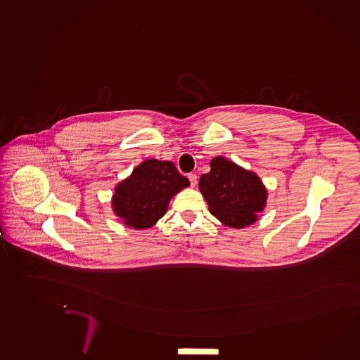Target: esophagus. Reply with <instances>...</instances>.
Segmentation results:
<instances>
[{
	"label": "esophagus",
	"instance_id": "1",
	"mask_svg": "<svg viewBox=\"0 0 360 360\" xmlns=\"http://www.w3.org/2000/svg\"><path fill=\"white\" fill-rule=\"evenodd\" d=\"M188 179H189V182H191V186H192V187H195V186H197V176H195L194 173H189V174H188Z\"/></svg>",
	"mask_w": 360,
	"mask_h": 360
}]
</instances>
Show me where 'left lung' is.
Returning <instances> with one entry per match:
<instances>
[{
  "instance_id": "obj_1",
  "label": "left lung",
  "mask_w": 360,
  "mask_h": 360,
  "mask_svg": "<svg viewBox=\"0 0 360 360\" xmlns=\"http://www.w3.org/2000/svg\"><path fill=\"white\" fill-rule=\"evenodd\" d=\"M199 191L209 212L230 228H245L264 210L267 191L256 173L246 171L224 157H214L210 172L202 174Z\"/></svg>"
}]
</instances>
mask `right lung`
I'll use <instances>...</instances> for the list:
<instances>
[{
	"label": "right lung",
	"mask_w": 360,
	"mask_h": 360,
	"mask_svg": "<svg viewBox=\"0 0 360 360\" xmlns=\"http://www.w3.org/2000/svg\"><path fill=\"white\" fill-rule=\"evenodd\" d=\"M189 186L171 161L146 160L115 188L114 213L134 229H146L166 214L169 200Z\"/></svg>",
	"instance_id": "right-lung-1"
}]
</instances>
